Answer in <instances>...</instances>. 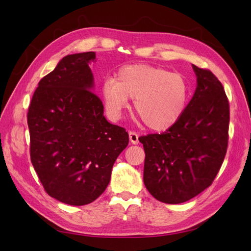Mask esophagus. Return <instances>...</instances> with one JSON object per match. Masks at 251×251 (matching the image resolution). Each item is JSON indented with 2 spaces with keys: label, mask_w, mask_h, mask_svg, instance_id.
<instances>
[{
  "label": "esophagus",
  "mask_w": 251,
  "mask_h": 251,
  "mask_svg": "<svg viewBox=\"0 0 251 251\" xmlns=\"http://www.w3.org/2000/svg\"><path fill=\"white\" fill-rule=\"evenodd\" d=\"M128 137H130V141L133 144H138V142H139L138 137H139V136L137 134L134 133V132H130V133H128Z\"/></svg>",
  "instance_id": "esophagus-1"
}]
</instances>
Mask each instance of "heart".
I'll use <instances>...</instances> for the list:
<instances>
[{"mask_svg": "<svg viewBox=\"0 0 251 251\" xmlns=\"http://www.w3.org/2000/svg\"><path fill=\"white\" fill-rule=\"evenodd\" d=\"M101 95L109 116L117 119L134 98V112L151 131H165L183 115L189 88L183 75L148 64L121 67L105 79Z\"/></svg>", "mask_w": 251, "mask_h": 251, "instance_id": "b5f03b06", "label": "heart"}]
</instances>
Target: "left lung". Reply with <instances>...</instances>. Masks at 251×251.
Segmentation results:
<instances>
[{
	"mask_svg": "<svg viewBox=\"0 0 251 251\" xmlns=\"http://www.w3.org/2000/svg\"><path fill=\"white\" fill-rule=\"evenodd\" d=\"M197 88L182 117L162 134L141 136L143 182L158 201L191 200L215 180L228 144L229 103L220 80L193 65Z\"/></svg>",
	"mask_w": 251,
	"mask_h": 251,
	"instance_id": "obj_1",
	"label": "left lung"
}]
</instances>
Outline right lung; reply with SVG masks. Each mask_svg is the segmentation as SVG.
<instances>
[{"label": "right lung", "mask_w": 251, "mask_h": 251, "mask_svg": "<svg viewBox=\"0 0 251 251\" xmlns=\"http://www.w3.org/2000/svg\"><path fill=\"white\" fill-rule=\"evenodd\" d=\"M95 56L82 52L60 59L40 80L27 114L30 158L45 191L75 206L104 192L113 164L128 143V134L108 123L92 92L89 64Z\"/></svg>", "instance_id": "add662e5"}]
</instances>
